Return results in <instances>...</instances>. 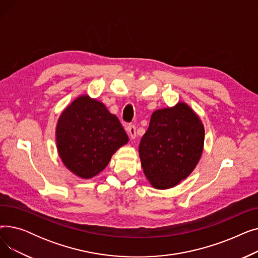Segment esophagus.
Here are the masks:
<instances>
[{"mask_svg": "<svg viewBox=\"0 0 258 258\" xmlns=\"http://www.w3.org/2000/svg\"><path fill=\"white\" fill-rule=\"evenodd\" d=\"M127 132H128V135H130V137L132 138V139H135L136 138V126L135 125H133V124H130L128 126H127Z\"/></svg>", "mask_w": 258, "mask_h": 258, "instance_id": "34e87169", "label": "esophagus"}]
</instances>
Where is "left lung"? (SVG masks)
<instances>
[{
	"label": "left lung",
	"instance_id": "left-lung-1",
	"mask_svg": "<svg viewBox=\"0 0 258 258\" xmlns=\"http://www.w3.org/2000/svg\"><path fill=\"white\" fill-rule=\"evenodd\" d=\"M205 130L185 102L153 113L139 145L141 165L157 189H168L185 180L203 153Z\"/></svg>",
	"mask_w": 258,
	"mask_h": 258
}]
</instances>
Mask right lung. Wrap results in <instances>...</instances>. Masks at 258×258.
Instances as JSON below:
<instances>
[{"label":"right lung","instance_id":"obj_1","mask_svg":"<svg viewBox=\"0 0 258 258\" xmlns=\"http://www.w3.org/2000/svg\"><path fill=\"white\" fill-rule=\"evenodd\" d=\"M127 142L119 119L88 95L68 105L57 121L58 155L63 165L79 178L91 179L98 174Z\"/></svg>","mask_w":258,"mask_h":258}]
</instances>
